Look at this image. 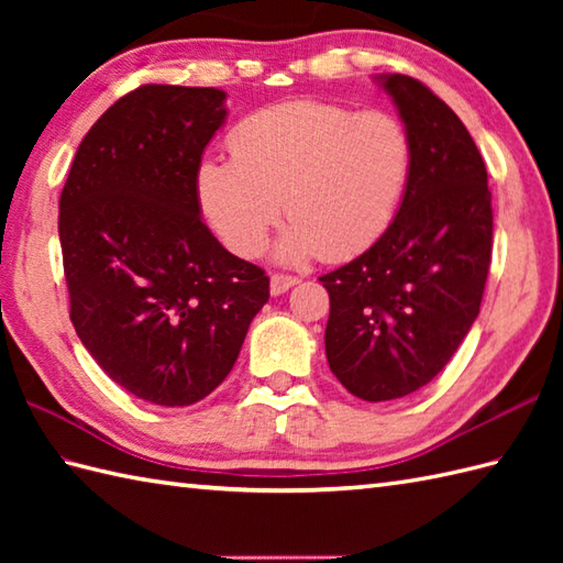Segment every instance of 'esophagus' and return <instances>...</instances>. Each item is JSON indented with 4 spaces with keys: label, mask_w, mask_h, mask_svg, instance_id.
<instances>
[{
    "label": "esophagus",
    "mask_w": 563,
    "mask_h": 563,
    "mask_svg": "<svg viewBox=\"0 0 563 563\" xmlns=\"http://www.w3.org/2000/svg\"><path fill=\"white\" fill-rule=\"evenodd\" d=\"M300 283V278H295V275H285V273H273L271 275V295H283L288 292L290 288Z\"/></svg>",
    "instance_id": "34e87169"
}]
</instances>
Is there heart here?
Segmentation results:
<instances>
[{
	"label": "heart",
	"mask_w": 563,
	"mask_h": 563,
	"mask_svg": "<svg viewBox=\"0 0 563 563\" xmlns=\"http://www.w3.org/2000/svg\"><path fill=\"white\" fill-rule=\"evenodd\" d=\"M232 159L198 164L202 214L239 256H256L285 214L292 227L275 256L345 261L377 244L413 174V140L401 118L297 99L244 118Z\"/></svg>",
	"instance_id": "1"
}]
</instances>
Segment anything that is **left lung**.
Returning <instances> with one entry per match:
<instances>
[{"label":"left lung","instance_id":"obj_1","mask_svg":"<svg viewBox=\"0 0 563 563\" xmlns=\"http://www.w3.org/2000/svg\"><path fill=\"white\" fill-rule=\"evenodd\" d=\"M413 140V174L385 236L321 275L327 361L365 401L426 387L479 317L492 263L488 176L470 130L426 84L377 77Z\"/></svg>","mask_w":563,"mask_h":563}]
</instances>
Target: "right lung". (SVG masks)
<instances>
[{
	"instance_id": "1",
	"label": "right lung",
	"mask_w": 563,
	"mask_h": 563,
	"mask_svg": "<svg viewBox=\"0 0 563 563\" xmlns=\"http://www.w3.org/2000/svg\"><path fill=\"white\" fill-rule=\"evenodd\" d=\"M212 87L145 84L84 135L59 196L69 319L137 399L188 406L222 385L268 275L200 218L196 172L227 118Z\"/></svg>"
}]
</instances>
